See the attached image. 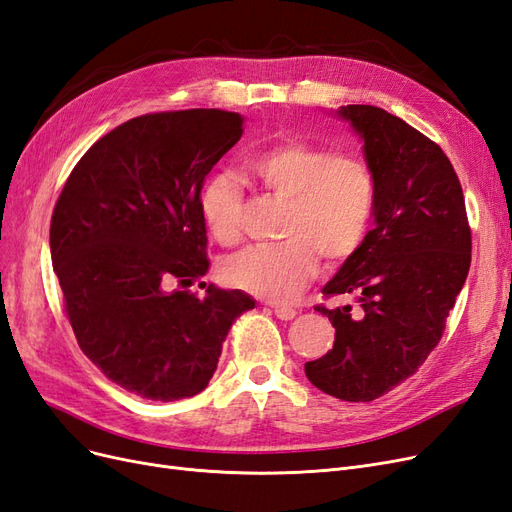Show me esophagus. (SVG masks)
I'll list each match as a JSON object with an SVG mask.
<instances>
[{"label": "esophagus", "instance_id": "1", "mask_svg": "<svg viewBox=\"0 0 512 512\" xmlns=\"http://www.w3.org/2000/svg\"><path fill=\"white\" fill-rule=\"evenodd\" d=\"M274 315L280 321H291V319H295V315H298V310H293L289 306H274Z\"/></svg>", "mask_w": 512, "mask_h": 512}]
</instances>
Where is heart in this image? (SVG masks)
Listing matches in <instances>:
<instances>
[{"label":"heart","instance_id":"1","mask_svg":"<svg viewBox=\"0 0 512 512\" xmlns=\"http://www.w3.org/2000/svg\"><path fill=\"white\" fill-rule=\"evenodd\" d=\"M246 170L263 191L287 204L280 229L285 242L229 255L221 266L229 287L270 302H287L317 274V255L336 266L364 244L376 204L374 174L366 161L329 146L287 140L251 155ZM200 212L214 240L238 242V180L212 174L200 191Z\"/></svg>","mask_w":512,"mask_h":512}]
</instances>
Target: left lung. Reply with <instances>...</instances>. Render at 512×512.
Listing matches in <instances>:
<instances>
[{
	"label": "left lung",
	"mask_w": 512,
	"mask_h": 512,
	"mask_svg": "<svg viewBox=\"0 0 512 512\" xmlns=\"http://www.w3.org/2000/svg\"><path fill=\"white\" fill-rule=\"evenodd\" d=\"M374 174V229L317 306L336 327L334 349L304 366L308 381L344 402H372L415 374L442 338L470 270L472 236L459 178L442 148L376 106H340Z\"/></svg>",
	"instance_id": "left-lung-1"
}]
</instances>
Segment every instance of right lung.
Segmentation results:
<instances>
[{
  "label": "right lung",
  "mask_w": 512,
  "mask_h": 512,
  "mask_svg": "<svg viewBox=\"0 0 512 512\" xmlns=\"http://www.w3.org/2000/svg\"><path fill=\"white\" fill-rule=\"evenodd\" d=\"M242 123L217 108L131 119L82 155L55 204L51 257L78 346L140 398L206 389L229 327L255 308L238 289H187L210 266L204 178Z\"/></svg>",
  "instance_id": "1"
}]
</instances>
